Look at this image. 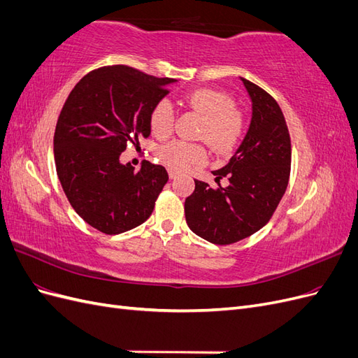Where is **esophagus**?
Instances as JSON below:
<instances>
[{"label": "esophagus", "mask_w": 358, "mask_h": 358, "mask_svg": "<svg viewBox=\"0 0 358 358\" xmlns=\"http://www.w3.org/2000/svg\"><path fill=\"white\" fill-rule=\"evenodd\" d=\"M169 178H170V179H175V178H176V171L169 170Z\"/></svg>", "instance_id": "34e87169"}]
</instances>
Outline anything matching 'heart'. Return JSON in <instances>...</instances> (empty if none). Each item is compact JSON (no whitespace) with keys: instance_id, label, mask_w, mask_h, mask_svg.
Segmentation results:
<instances>
[{"instance_id":"1","label":"heart","mask_w":358,"mask_h":358,"mask_svg":"<svg viewBox=\"0 0 358 358\" xmlns=\"http://www.w3.org/2000/svg\"><path fill=\"white\" fill-rule=\"evenodd\" d=\"M187 103L204 116L201 136L221 154H229L239 145L245 133L243 115L234 109L233 96L218 90L200 88L185 96ZM175 124V110L169 100L157 101L149 115L150 131L154 136L167 137ZM158 158L173 171H185L194 166H203L208 161V152L199 143L173 140L158 149Z\"/></svg>"}]
</instances>
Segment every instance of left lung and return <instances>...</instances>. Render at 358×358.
Wrapping results in <instances>:
<instances>
[{
    "label": "left lung",
    "mask_w": 358,
    "mask_h": 358,
    "mask_svg": "<svg viewBox=\"0 0 358 358\" xmlns=\"http://www.w3.org/2000/svg\"><path fill=\"white\" fill-rule=\"evenodd\" d=\"M252 103L248 133L229 164L215 170V180L229 187L210 188L201 180L185 200L191 231L215 245H230L268 222L285 194L291 167V140L279 104L255 83L241 78Z\"/></svg>",
    "instance_id": "8db88e82"
}]
</instances>
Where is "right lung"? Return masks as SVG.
Masks as SVG:
<instances>
[{"label":"right lung","instance_id":"add662e5","mask_svg":"<svg viewBox=\"0 0 358 358\" xmlns=\"http://www.w3.org/2000/svg\"><path fill=\"white\" fill-rule=\"evenodd\" d=\"M175 79L127 66L88 73L59 113L53 155L61 187L80 218L104 234L143 224L169 180L162 166L121 164L128 142L150 134L149 115Z\"/></svg>","mask_w":358,"mask_h":358}]
</instances>
